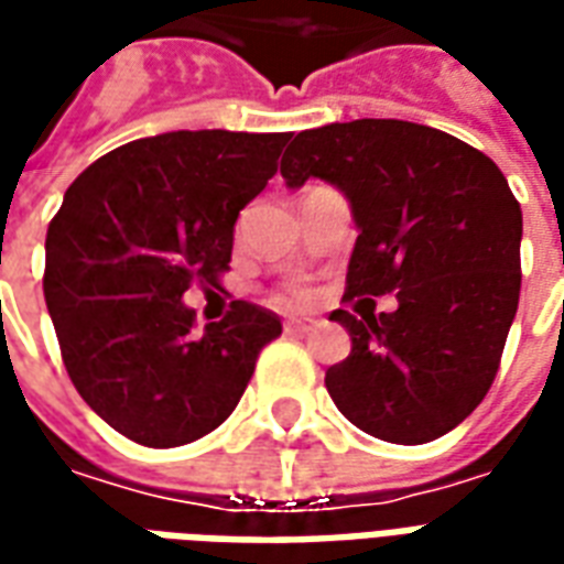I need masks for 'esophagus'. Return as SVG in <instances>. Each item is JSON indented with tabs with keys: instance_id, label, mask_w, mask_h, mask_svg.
<instances>
[{
	"instance_id": "obj_1",
	"label": "esophagus",
	"mask_w": 564,
	"mask_h": 564,
	"mask_svg": "<svg viewBox=\"0 0 564 564\" xmlns=\"http://www.w3.org/2000/svg\"><path fill=\"white\" fill-rule=\"evenodd\" d=\"M314 326H317V319H311V317L283 319V332H286V335H305V332H311Z\"/></svg>"
}]
</instances>
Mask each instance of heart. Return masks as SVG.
Instances as JSON below:
<instances>
[{
    "mask_svg": "<svg viewBox=\"0 0 564 564\" xmlns=\"http://www.w3.org/2000/svg\"><path fill=\"white\" fill-rule=\"evenodd\" d=\"M307 299V290L302 286V283H286L283 290H278L274 293V302L278 305H290V302H305Z\"/></svg>",
    "mask_w": 564,
    "mask_h": 564,
    "instance_id": "1",
    "label": "heart"
}]
</instances>
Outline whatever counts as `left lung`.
Returning a JSON list of instances; mask_svg holds the SVG:
<instances>
[{
    "label": "left lung",
    "instance_id": "obj_1",
    "mask_svg": "<svg viewBox=\"0 0 564 564\" xmlns=\"http://www.w3.org/2000/svg\"><path fill=\"white\" fill-rule=\"evenodd\" d=\"M281 174L350 198L359 238L344 302L400 299L392 315L332 311L354 341L326 371L332 402L380 441L447 435L492 387L520 305L522 210L501 169L441 129L354 120L290 135Z\"/></svg>",
    "mask_w": 564,
    "mask_h": 564
}]
</instances>
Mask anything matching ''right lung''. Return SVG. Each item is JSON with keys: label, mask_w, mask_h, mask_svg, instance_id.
Returning <instances> with one entry per match:
<instances>
[{"label": "right lung", "mask_w": 564, "mask_h": 564, "mask_svg": "<svg viewBox=\"0 0 564 564\" xmlns=\"http://www.w3.org/2000/svg\"><path fill=\"white\" fill-rule=\"evenodd\" d=\"M290 132L181 129L129 141L75 177L47 226L44 302L80 399L144 447H181L232 414L281 319L232 302L196 332L189 286H220L238 210Z\"/></svg>", "instance_id": "1"}]
</instances>
